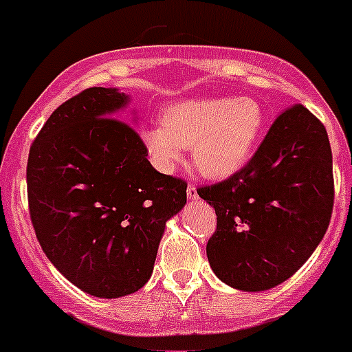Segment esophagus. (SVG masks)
Instances as JSON below:
<instances>
[{"label": "esophagus", "mask_w": 352, "mask_h": 352, "mask_svg": "<svg viewBox=\"0 0 352 352\" xmlns=\"http://www.w3.org/2000/svg\"><path fill=\"white\" fill-rule=\"evenodd\" d=\"M186 195H188V199H192V201L199 199V193H197V188H195V185H188V188H186Z\"/></svg>", "instance_id": "esophagus-1"}]
</instances>
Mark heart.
Instances as JSON below:
<instances>
[{
    "label": "heart",
    "mask_w": 352,
    "mask_h": 352,
    "mask_svg": "<svg viewBox=\"0 0 352 352\" xmlns=\"http://www.w3.org/2000/svg\"><path fill=\"white\" fill-rule=\"evenodd\" d=\"M265 115L251 98H202L173 104L162 125L141 131L155 167L170 173L192 148L193 162L206 176L227 178L243 169L262 136Z\"/></svg>",
    "instance_id": "obj_1"
}]
</instances>
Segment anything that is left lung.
<instances>
[{"label":"left lung","instance_id":"left-lung-1","mask_svg":"<svg viewBox=\"0 0 352 352\" xmlns=\"http://www.w3.org/2000/svg\"><path fill=\"white\" fill-rule=\"evenodd\" d=\"M197 193L216 211L206 253L218 279L243 292L281 285L307 262L330 223L327 129L305 106H292L243 169Z\"/></svg>","mask_w":352,"mask_h":352}]
</instances>
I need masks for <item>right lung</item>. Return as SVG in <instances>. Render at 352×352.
I'll return each instance as SVG.
<instances>
[{
	"mask_svg": "<svg viewBox=\"0 0 352 352\" xmlns=\"http://www.w3.org/2000/svg\"><path fill=\"white\" fill-rule=\"evenodd\" d=\"M129 96L92 87L45 122L28 159L29 214L38 243L82 292L118 298L153 272L166 221L186 182L151 167L140 134L117 111Z\"/></svg>",
	"mask_w": 352,
	"mask_h": 352,
	"instance_id": "1",
	"label": "right lung"
}]
</instances>
